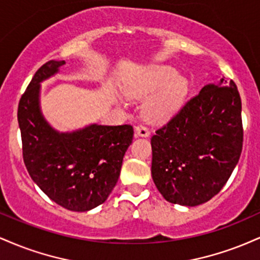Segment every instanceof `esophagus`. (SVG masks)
<instances>
[{
    "instance_id": "34e87169",
    "label": "esophagus",
    "mask_w": 260,
    "mask_h": 260,
    "mask_svg": "<svg viewBox=\"0 0 260 260\" xmlns=\"http://www.w3.org/2000/svg\"><path fill=\"white\" fill-rule=\"evenodd\" d=\"M134 134H136V137H149L150 136V131L145 126H137L136 129H134Z\"/></svg>"
}]
</instances>
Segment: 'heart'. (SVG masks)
<instances>
[{
  "instance_id": "b5f03b06",
  "label": "heart",
  "mask_w": 260,
  "mask_h": 260,
  "mask_svg": "<svg viewBox=\"0 0 260 260\" xmlns=\"http://www.w3.org/2000/svg\"><path fill=\"white\" fill-rule=\"evenodd\" d=\"M124 91L129 98H145L156 92L145 103L143 115L149 121L162 122L180 109L189 91V85L186 78L178 77L174 68L155 66L131 79Z\"/></svg>"
}]
</instances>
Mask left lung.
<instances>
[{"label":"left lung","mask_w":260,"mask_h":260,"mask_svg":"<svg viewBox=\"0 0 260 260\" xmlns=\"http://www.w3.org/2000/svg\"><path fill=\"white\" fill-rule=\"evenodd\" d=\"M242 103L232 79L208 84L151 137V176L172 204L196 207L221 190L240 160Z\"/></svg>","instance_id":"obj_1"}]
</instances>
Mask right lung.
Here are the masks:
<instances>
[{
  "label": "right lung",
  "instance_id": "add662e5",
  "mask_svg": "<svg viewBox=\"0 0 260 260\" xmlns=\"http://www.w3.org/2000/svg\"><path fill=\"white\" fill-rule=\"evenodd\" d=\"M64 61L41 66L18 105L23 160L31 180L58 205L88 211L103 204L120 177L122 161L132 144L133 127L90 124L59 133L40 111V83L58 72Z\"/></svg>",
  "mask_w": 260,
  "mask_h": 260
}]
</instances>
